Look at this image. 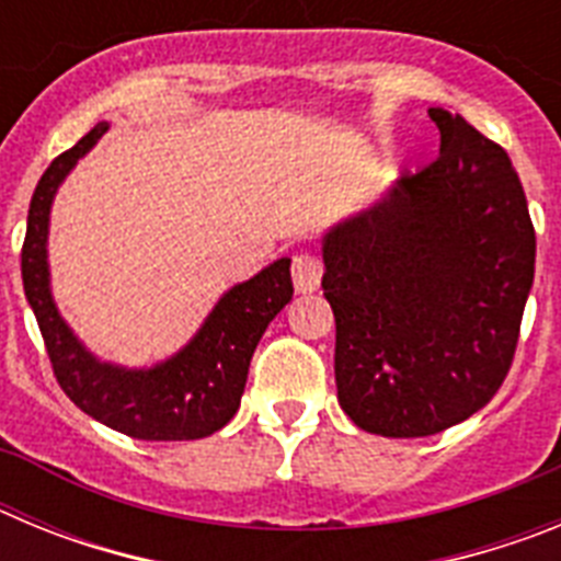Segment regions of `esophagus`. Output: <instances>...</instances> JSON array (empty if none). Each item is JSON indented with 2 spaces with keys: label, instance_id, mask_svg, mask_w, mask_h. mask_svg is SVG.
<instances>
[{
  "label": "esophagus",
  "instance_id": "1",
  "mask_svg": "<svg viewBox=\"0 0 561 561\" xmlns=\"http://www.w3.org/2000/svg\"><path fill=\"white\" fill-rule=\"evenodd\" d=\"M320 277H323L320 257L309 255V252L295 255V261H291V280H295V289L300 295H311V291L320 289Z\"/></svg>",
  "mask_w": 561,
  "mask_h": 561
}]
</instances>
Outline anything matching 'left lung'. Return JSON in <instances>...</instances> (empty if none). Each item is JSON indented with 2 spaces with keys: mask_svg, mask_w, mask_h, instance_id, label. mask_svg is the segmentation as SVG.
<instances>
[{
  "mask_svg": "<svg viewBox=\"0 0 561 561\" xmlns=\"http://www.w3.org/2000/svg\"><path fill=\"white\" fill-rule=\"evenodd\" d=\"M438 160L323 236L340 408L385 438H424L489 404L534 284L528 202L508 153L430 108Z\"/></svg>",
  "mask_w": 561,
  "mask_h": 561,
  "instance_id": "1",
  "label": "left lung"
}]
</instances>
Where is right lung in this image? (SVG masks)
I'll return each mask as SVG.
<instances>
[{"label":"right lung","mask_w":561,"mask_h":561,"mask_svg":"<svg viewBox=\"0 0 561 561\" xmlns=\"http://www.w3.org/2000/svg\"><path fill=\"white\" fill-rule=\"evenodd\" d=\"M106 131L108 123H98L56 157L38 180L22 247L24 295L38 320L58 385L83 413L140 440L207 438L236 415L257 340L291 300V257H277L250 280L230 286L176 354L146 368L103 362L58 311L49 286L47 241L58 187Z\"/></svg>","instance_id":"right-lung-1"}]
</instances>
